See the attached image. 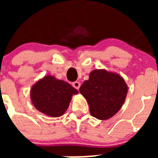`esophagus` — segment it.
<instances>
[{"instance_id":"esophagus-1","label":"esophagus","mask_w":158,"mask_h":158,"mask_svg":"<svg viewBox=\"0 0 158 158\" xmlns=\"http://www.w3.org/2000/svg\"><path fill=\"white\" fill-rule=\"evenodd\" d=\"M72 85L76 89H79V88H80L81 86V83L78 81H74V82H73Z\"/></svg>"}]
</instances>
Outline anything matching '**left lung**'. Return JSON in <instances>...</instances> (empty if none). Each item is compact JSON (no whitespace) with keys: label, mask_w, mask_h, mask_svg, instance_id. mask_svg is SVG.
Wrapping results in <instances>:
<instances>
[{"label":"left lung","mask_w":158,"mask_h":158,"mask_svg":"<svg viewBox=\"0 0 158 158\" xmlns=\"http://www.w3.org/2000/svg\"><path fill=\"white\" fill-rule=\"evenodd\" d=\"M128 87L123 77L106 69H94L79 89L92 116L105 120L115 115L126 100Z\"/></svg>","instance_id":"1"}]
</instances>
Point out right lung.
I'll use <instances>...</instances> for the list:
<instances>
[{
	"label": "right lung",
	"instance_id": "add662e5",
	"mask_svg": "<svg viewBox=\"0 0 158 158\" xmlns=\"http://www.w3.org/2000/svg\"><path fill=\"white\" fill-rule=\"evenodd\" d=\"M78 94L69 83L47 75L32 85L30 97L38 111L47 116L60 117L69 107L72 96Z\"/></svg>",
	"mask_w": 158,
	"mask_h": 158
}]
</instances>
